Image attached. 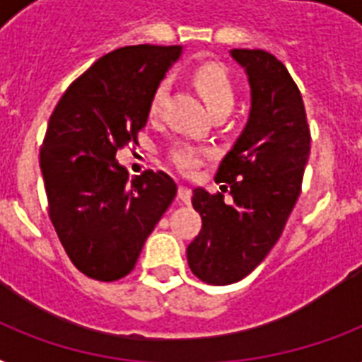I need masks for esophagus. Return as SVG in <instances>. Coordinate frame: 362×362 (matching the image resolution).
<instances>
[{"label": "esophagus", "instance_id": "esophagus-1", "mask_svg": "<svg viewBox=\"0 0 362 362\" xmlns=\"http://www.w3.org/2000/svg\"><path fill=\"white\" fill-rule=\"evenodd\" d=\"M178 201L184 204L192 203V189H187V187L184 186L178 187Z\"/></svg>", "mask_w": 362, "mask_h": 362}]
</instances>
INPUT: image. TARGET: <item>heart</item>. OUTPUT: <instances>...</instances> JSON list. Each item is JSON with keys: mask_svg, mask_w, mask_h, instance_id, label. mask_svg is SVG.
<instances>
[{"mask_svg": "<svg viewBox=\"0 0 362 362\" xmlns=\"http://www.w3.org/2000/svg\"><path fill=\"white\" fill-rule=\"evenodd\" d=\"M193 82L197 86V92L201 93L204 105L209 110L221 109V107H229L231 109L235 103V90H233L231 78L227 75V71L220 65H203L195 71ZM165 92H167V84H159L158 90L153 92L152 101H150V115H158L163 103ZM204 152L199 148L193 146H180L176 148L175 152L170 153L173 163L182 170V173H193L199 165L203 163Z\"/></svg>", "mask_w": 362, "mask_h": 362, "instance_id": "b5f03b06", "label": "heart"}]
</instances>
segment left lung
Wrapping results in <instances>:
<instances>
[{
    "label": "left lung",
    "mask_w": 362,
    "mask_h": 362,
    "mask_svg": "<svg viewBox=\"0 0 362 362\" xmlns=\"http://www.w3.org/2000/svg\"><path fill=\"white\" fill-rule=\"evenodd\" d=\"M229 54L246 73L252 103L244 129L216 173L233 203L221 193L193 189L203 229L187 246L192 272L212 286L242 280L269 255L297 203L310 156L303 98L286 65L259 48Z\"/></svg>",
    "instance_id": "obj_1"
}]
</instances>
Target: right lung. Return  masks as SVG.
<instances>
[{
  "mask_svg": "<svg viewBox=\"0 0 362 362\" xmlns=\"http://www.w3.org/2000/svg\"><path fill=\"white\" fill-rule=\"evenodd\" d=\"M182 47L136 45L99 58L56 105L41 150L48 212L76 269L99 281L129 274L176 197L165 173L129 178L116 152L136 141Z\"/></svg>",
  "mask_w": 362,
  "mask_h": 362,
  "instance_id": "1",
  "label": "right lung"
}]
</instances>
